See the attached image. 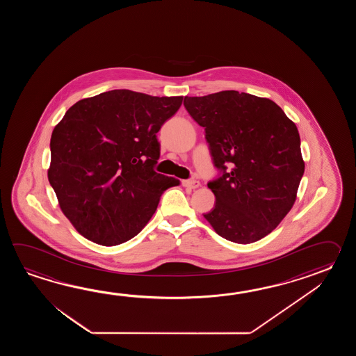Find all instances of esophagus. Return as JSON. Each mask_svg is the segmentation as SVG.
<instances>
[{
    "instance_id": "1",
    "label": "esophagus",
    "mask_w": 356,
    "mask_h": 356,
    "mask_svg": "<svg viewBox=\"0 0 356 356\" xmlns=\"http://www.w3.org/2000/svg\"><path fill=\"white\" fill-rule=\"evenodd\" d=\"M184 186L189 187V188H197V187H200V181L195 179V178H191V179L184 181Z\"/></svg>"
}]
</instances>
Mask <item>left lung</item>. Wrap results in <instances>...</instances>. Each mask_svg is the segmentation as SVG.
Segmentation results:
<instances>
[{
  "label": "left lung",
  "instance_id": "1",
  "mask_svg": "<svg viewBox=\"0 0 356 356\" xmlns=\"http://www.w3.org/2000/svg\"><path fill=\"white\" fill-rule=\"evenodd\" d=\"M183 104L204 127L219 170L207 183L216 202L204 219L230 242H257L296 202L304 161L294 122L273 100L235 90L184 97Z\"/></svg>",
  "mask_w": 356,
  "mask_h": 356
}]
</instances>
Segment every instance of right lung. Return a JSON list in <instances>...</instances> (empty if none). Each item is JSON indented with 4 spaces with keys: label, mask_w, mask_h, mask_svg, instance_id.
<instances>
[{
    "label": "right lung",
    "mask_w": 356,
    "mask_h": 356,
    "mask_svg": "<svg viewBox=\"0 0 356 356\" xmlns=\"http://www.w3.org/2000/svg\"><path fill=\"white\" fill-rule=\"evenodd\" d=\"M183 97L111 90L68 109L51 137L48 179L60 210L91 242L117 245L138 234L165 189L179 179L155 172L156 134Z\"/></svg>",
    "instance_id": "right-lung-1"
}]
</instances>
